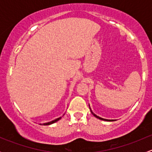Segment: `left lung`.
<instances>
[{
  "instance_id": "1",
  "label": "left lung",
  "mask_w": 152,
  "mask_h": 152,
  "mask_svg": "<svg viewBox=\"0 0 152 152\" xmlns=\"http://www.w3.org/2000/svg\"><path fill=\"white\" fill-rule=\"evenodd\" d=\"M93 115L95 116V117H96L97 118H99V119H101V120H103V121H114V120H107V119H104V118H100V117H99V116H97V115H96L95 114H93Z\"/></svg>"
}]
</instances>
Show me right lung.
I'll return each mask as SVG.
<instances>
[{
  "label": "right lung",
  "mask_w": 152,
  "mask_h": 152,
  "mask_svg": "<svg viewBox=\"0 0 152 152\" xmlns=\"http://www.w3.org/2000/svg\"><path fill=\"white\" fill-rule=\"evenodd\" d=\"M60 118H56V120H54V121H50V122H48V123H45V124H43V125H50V124H52L55 123V122L58 121H59V119H60Z\"/></svg>",
  "instance_id": "add662e5"
}]
</instances>
